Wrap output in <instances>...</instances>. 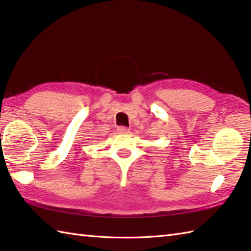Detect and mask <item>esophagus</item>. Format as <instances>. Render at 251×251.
Masks as SVG:
<instances>
[{
    "label": "esophagus",
    "instance_id": "34e87169",
    "mask_svg": "<svg viewBox=\"0 0 251 251\" xmlns=\"http://www.w3.org/2000/svg\"><path fill=\"white\" fill-rule=\"evenodd\" d=\"M117 131H119L120 134L126 135V134H128V132H129V128H127V127H124V126H120L119 128H117Z\"/></svg>",
    "mask_w": 251,
    "mask_h": 251
}]
</instances>
